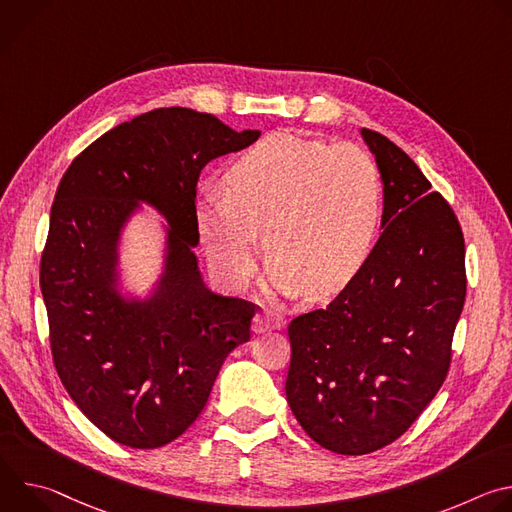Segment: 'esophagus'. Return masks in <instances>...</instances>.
<instances>
[{
  "mask_svg": "<svg viewBox=\"0 0 512 512\" xmlns=\"http://www.w3.org/2000/svg\"><path fill=\"white\" fill-rule=\"evenodd\" d=\"M283 326V318L273 312V310H263L255 316V322H253V330L259 334V332H269V330H279Z\"/></svg>",
  "mask_w": 512,
  "mask_h": 512,
  "instance_id": "obj_1",
  "label": "esophagus"
}]
</instances>
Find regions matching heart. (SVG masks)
Returning a JSON list of instances; mask_svg holds the SVG:
<instances>
[{"mask_svg":"<svg viewBox=\"0 0 512 512\" xmlns=\"http://www.w3.org/2000/svg\"><path fill=\"white\" fill-rule=\"evenodd\" d=\"M196 202L214 273L243 285L257 267V229L277 289L312 300L340 294L367 265L383 221L377 162L352 143L277 131L237 156Z\"/></svg>","mask_w":512,"mask_h":512,"instance_id":"heart-1","label":"heart"}]
</instances>
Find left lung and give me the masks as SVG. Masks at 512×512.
I'll use <instances>...</instances> for the list:
<instances>
[{
    "label": "left lung",
    "mask_w": 512,
    "mask_h": 512,
    "mask_svg": "<svg viewBox=\"0 0 512 512\" xmlns=\"http://www.w3.org/2000/svg\"><path fill=\"white\" fill-rule=\"evenodd\" d=\"M362 137L383 176L385 229L350 285L287 326V403L316 444L344 456L393 444L431 403L466 300L454 208L389 137Z\"/></svg>",
    "instance_id": "left-lung-1"
}]
</instances>
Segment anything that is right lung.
I'll list each match as a JSON object with an SVG mask.
<instances>
[{
	"label": "right lung",
	"mask_w": 512,
	"mask_h": 512,
	"mask_svg": "<svg viewBox=\"0 0 512 512\" xmlns=\"http://www.w3.org/2000/svg\"><path fill=\"white\" fill-rule=\"evenodd\" d=\"M259 135L210 113L154 109L95 139L58 184L40 259L52 360L72 401L117 444L174 442L229 352L251 338L259 306L210 294L192 245L200 170ZM137 199L169 218L171 251L159 294L125 305L112 291L114 241Z\"/></svg>",
	"instance_id": "right-lung-1"
}]
</instances>
